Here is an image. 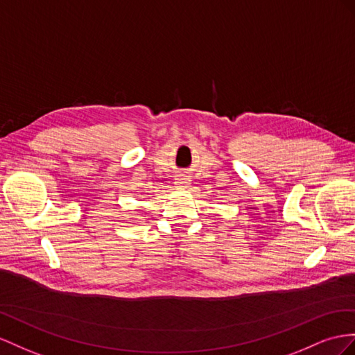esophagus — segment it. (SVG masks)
I'll return each mask as SVG.
<instances>
[{
  "label": "esophagus",
  "instance_id": "obj_1",
  "mask_svg": "<svg viewBox=\"0 0 355 355\" xmlns=\"http://www.w3.org/2000/svg\"><path fill=\"white\" fill-rule=\"evenodd\" d=\"M189 184H190V178L187 175H184V174L177 175L175 186H178V187H187Z\"/></svg>",
  "mask_w": 355,
  "mask_h": 355
}]
</instances>
